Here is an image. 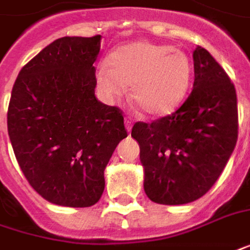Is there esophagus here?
Masks as SVG:
<instances>
[{
    "mask_svg": "<svg viewBox=\"0 0 250 250\" xmlns=\"http://www.w3.org/2000/svg\"><path fill=\"white\" fill-rule=\"evenodd\" d=\"M125 128H127V131H131V127H132V120L131 118H127L125 119Z\"/></svg>",
    "mask_w": 250,
    "mask_h": 250,
    "instance_id": "obj_1",
    "label": "esophagus"
}]
</instances>
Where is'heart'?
Masks as SVG:
<instances>
[{"instance_id": "heart-1", "label": "heart", "mask_w": 250, "mask_h": 250, "mask_svg": "<svg viewBox=\"0 0 250 250\" xmlns=\"http://www.w3.org/2000/svg\"><path fill=\"white\" fill-rule=\"evenodd\" d=\"M193 68L181 49L147 41L118 47L108 64L97 69V86L106 101H115L131 86V100L147 116H167L183 103Z\"/></svg>"}]
</instances>
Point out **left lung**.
Masks as SVG:
<instances>
[{
	"label": "left lung",
	"mask_w": 250,
	"mask_h": 250,
	"mask_svg": "<svg viewBox=\"0 0 250 250\" xmlns=\"http://www.w3.org/2000/svg\"><path fill=\"white\" fill-rule=\"evenodd\" d=\"M194 83L186 101L152 123L137 122L131 137L145 168L144 189L157 204L181 205L203 197L218 181L238 138L231 79L201 46L193 52Z\"/></svg>",
	"instance_id": "left-lung-1"
}]
</instances>
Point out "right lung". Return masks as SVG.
<instances>
[{"instance_id": "add662e5", "label": "right lung", "mask_w": 250, "mask_h": 250, "mask_svg": "<svg viewBox=\"0 0 250 250\" xmlns=\"http://www.w3.org/2000/svg\"><path fill=\"white\" fill-rule=\"evenodd\" d=\"M101 35L59 38L19 72L8 134L25 179L49 203L84 208L101 198L104 169L127 137L123 112L94 96Z\"/></svg>"}]
</instances>
